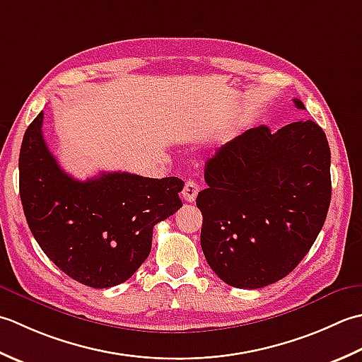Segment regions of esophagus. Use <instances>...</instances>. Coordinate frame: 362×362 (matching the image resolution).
Instances as JSON below:
<instances>
[{
	"label": "esophagus",
	"instance_id": "1",
	"mask_svg": "<svg viewBox=\"0 0 362 362\" xmlns=\"http://www.w3.org/2000/svg\"><path fill=\"white\" fill-rule=\"evenodd\" d=\"M198 192H200V184H198L197 181H194V180H189L186 184H184L182 198H184V200H186L187 203L195 202Z\"/></svg>",
	"mask_w": 362,
	"mask_h": 362
}]
</instances>
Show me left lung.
Returning <instances> with one entry per match:
<instances>
[{
  "instance_id": "1",
  "label": "left lung",
  "mask_w": 362,
  "mask_h": 362,
  "mask_svg": "<svg viewBox=\"0 0 362 362\" xmlns=\"http://www.w3.org/2000/svg\"><path fill=\"white\" fill-rule=\"evenodd\" d=\"M329 165L327 136L313 120L252 128L206 162L202 248L222 281L259 289L297 267L325 223Z\"/></svg>"
}]
</instances>
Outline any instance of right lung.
I'll use <instances>...</instances> for the list:
<instances>
[{
    "instance_id": "1",
    "label": "right lung",
    "mask_w": 362,
    "mask_h": 362,
    "mask_svg": "<svg viewBox=\"0 0 362 362\" xmlns=\"http://www.w3.org/2000/svg\"><path fill=\"white\" fill-rule=\"evenodd\" d=\"M43 112L20 148V198L34 239L75 281L106 289L136 274L148 257L153 228L182 203L184 182L127 172L75 180L59 167L42 134Z\"/></svg>"
}]
</instances>
